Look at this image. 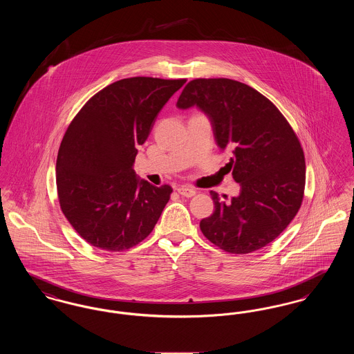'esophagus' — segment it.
<instances>
[{
	"label": "esophagus",
	"mask_w": 354,
	"mask_h": 354,
	"mask_svg": "<svg viewBox=\"0 0 354 354\" xmlns=\"http://www.w3.org/2000/svg\"><path fill=\"white\" fill-rule=\"evenodd\" d=\"M178 192H179L182 196H185V198H192V196L196 194V191H195L194 188L187 187V185H180V187L178 188Z\"/></svg>",
	"instance_id": "esophagus-1"
}]
</instances>
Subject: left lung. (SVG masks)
<instances>
[{
    "label": "left lung",
    "instance_id": "8db88e82",
    "mask_svg": "<svg viewBox=\"0 0 354 354\" xmlns=\"http://www.w3.org/2000/svg\"><path fill=\"white\" fill-rule=\"evenodd\" d=\"M176 106L199 107L209 118L220 149L231 151L225 167L240 194L221 202L201 230L223 251H257L280 235L303 202L305 158L297 135L279 109L248 84L228 78L188 82Z\"/></svg>",
    "mask_w": 354,
    "mask_h": 354
}]
</instances>
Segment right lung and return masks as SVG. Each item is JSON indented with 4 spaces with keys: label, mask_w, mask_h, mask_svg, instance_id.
Wrapping results in <instances>:
<instances>
[{
    "label": "right lung",
    "mask_w": 354,
    "mask_h": 354,
    "mask_svg": "<svg viewBox=\"0 0 354 354\" xmlns=\"http://www.w3.org/2000/svg\"><path fill=\"white\" fill-rule=\"evenodd\" d=\"M185 80L133 77L106 86L71 120L57 158V191L68 223L93 247L120 252L151 234L169 201L135 174L138 146Z\"/></svg>",
    "instance_id": "add662e5"
}]
</instances>
